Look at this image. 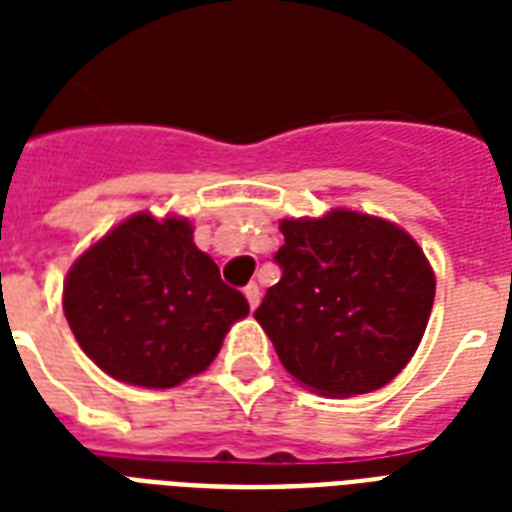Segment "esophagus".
Returning a JSON list of instances; mask_svg holds the SVG:
<instances>
[{"instance_id":"esophagus-1","label":"esophagus","mask_w":512,"mask_h":512,"mask_svg":"<svg viewBox=\"0 0 512 512\" xmlns=\"http://www.w3.org/2000/svg\"><path fill=\"white\" fill-rule=\"evenodd\" d=\"M244 297H247L249 308L255 311L257 303H260V287H257L255 281H252V284H247V287H244Z\"/></svg>"}]
</instances>
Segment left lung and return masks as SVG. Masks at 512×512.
I'll use <instances>...</instances> for the list:
<instances>
[{
    "instance_id": "obj_1",
    "label": "left lung",
    "mask_w": 512,
    "mask_h": 512,
    "mask_svg": "<svg viewBox=\"0 0 512 512\" xmlns=\"http://www.w3.org/2000/svg\"><path fill=\"white\" fill-rule=\"evenodd\" d=\"M279 228L281 279L255 319L284 369L332 398L388 385L414 356L436 297L420 244L396 223L353 209Z\"/></svg>"
}]
</instances>
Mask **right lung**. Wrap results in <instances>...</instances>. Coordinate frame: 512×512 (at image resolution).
I'll use <instances>...</instances> for the list:
<instances>
[{
  "label": "right lung",
  "instance_id": "right-lung-1",
  "mask_svg": "<svg viewBox=\"0 0 512 512\" xmlns=\"http://www.w3.org/2000/svg\"><path fill=\"white\" fill-rule=\"evenodd\" d=\"M63 313L84 353L114 380L175 388L215 361L249 305L193 244L185 217L138 212L76 257Z\"/></svg>",
  "mask_w": 512,
  "mask_h": 512
}]
</instances>
